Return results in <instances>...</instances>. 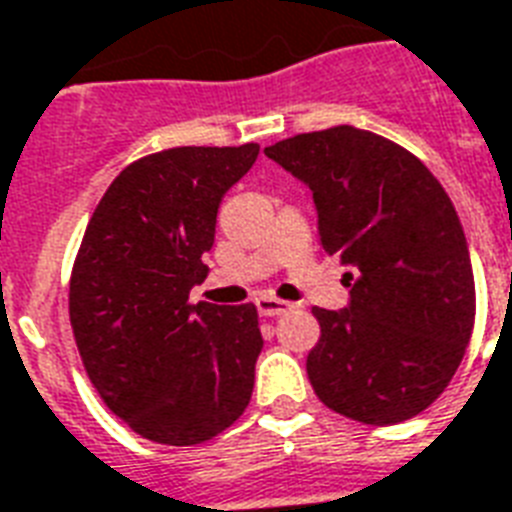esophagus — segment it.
Masks as SVG:
<instances>
[{
    "instance_id": "1",
    "label": "esophagus",
    "mask_w": 512,
    "mask_h": 512,
    "mask_svg": "<svg viewBox=\"0 0 512 512\" xmlns=\"http://www.w3.org/2000/svg\"><path fill=\"white\" fill-rule=\"evenodd\" d=\"M257 311L263 314V317H279V314H284V311H290L292 303H287V300H279V298H271V295H260V298L255 300Z\"/></svg>"
}]
</instances>
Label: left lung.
I'll return each mask as SVG.
<instances>
[{"label":"left lung","instance_id":"left-lung-1","mask_svg":"<svg viewBox=\"0 0 512 512\" xmlns=\"http://www.w3.org/2000/svg\"><path fill=\"white\" fill-rule=\"evenodd\" d=\"M265 155L311 190L322 247L354 268L343 276L349 306L314 308V392L362 424L413 419L473 335V263L451 198L416 155L354 126L298 134Z\"/></svg>","mask_w":512,"mask_h":512}]
</instances>
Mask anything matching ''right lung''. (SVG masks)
Returning a JSON list of instances; mask_svg holds the SVG:
<instances>
[{
    "label": "right lung",
    "mask_w": 512,
    "mask_h": 512,
    "mask_svg": "<svg viewBox=\"0 0 512 512\" xmlns=\"http://www.w3.org/2000/svg\"><path fill=\"white\" fill-rule=\"evenodd\" d=\"M257 144L174 147L120 171L96 206L69 282V319L107 408L163 446L212 440L252 397L257 308L190 303L217 209Z\"/></svg>",
    "instance_id": "obj_1"
}]
</instances>
